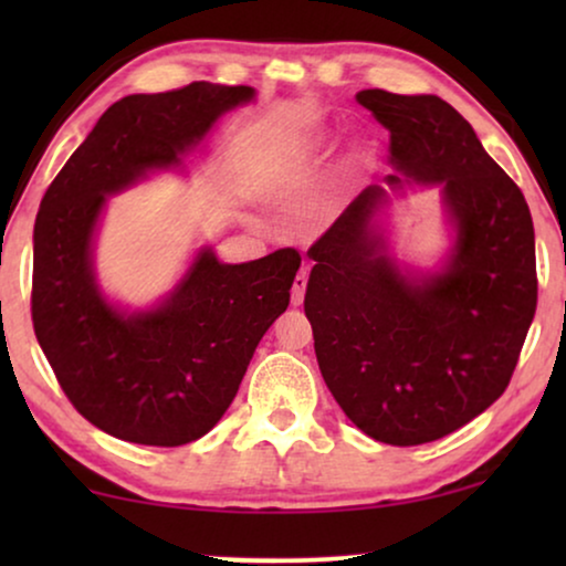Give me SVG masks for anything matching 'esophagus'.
Listing matches in <instances>:
<instances>
[{
    "label": "esophagus",
    "instance_id": "1",
    "mask_svg": "<svg viewBox=\"0 0 566 566\" xmlns=\"http://www.w3.org/2000/svg\"><path fill=\"white\" fill-rule=\"evenodd\" d=\"M306 283H308V275H306V270H298V275L293 277V285H291V304H293V306H298L301 301H304Z\"/></svg>",
    "mask_w": 566,
    "mask_h": 566
}]
</instances>
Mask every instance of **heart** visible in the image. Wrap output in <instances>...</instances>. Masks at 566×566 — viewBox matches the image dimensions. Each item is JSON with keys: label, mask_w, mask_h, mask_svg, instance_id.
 Returning a JSON list of instances; mask_svg holds the SVG:
<instances>
[{"label": "heart", "mask_w": 566, "mask_h": 566, "mask_svg": "<svg viewBox=\"0 0 566 566\" xmlns=\"http://www.w3.org/2000/svg\"><path fill=\"white\" fill-rule=\"evenodd\" d=\"M329 151V138H312V142L304 144H291L289 149H283V154H277L273 172L283 180H298L304 177L308 169H314L319 161L327 157ZM376 159V149L374 144H355L350 151H347L345 159V172L350 177H358L366 172V169L374 165Z\"/></svg>", "instance_id": "b5f03b06"}]
</instances>
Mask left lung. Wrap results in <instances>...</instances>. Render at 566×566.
<instances>
[{"mask_svg": "<svg viewBox=\"0 0 566 566\" xmlns=\"http://www.w3.org/2000/svg\"><path fill=\"white\" fill-rule=\"evenodd\" d=\"M407 180L440 185L455 227L443 273L405 277L374 231L370 185L308 247L304 312L324 384L374 440L422 446L482 415L507 389L536 314L533 219L474 128L436 95L363 90ZM386 182L401 185L399 175Z\"/></svg>", "mask_w": 566, "mask_h": 566, "instance_id": "8db88e82", "label": "left lung"}]
</instances>
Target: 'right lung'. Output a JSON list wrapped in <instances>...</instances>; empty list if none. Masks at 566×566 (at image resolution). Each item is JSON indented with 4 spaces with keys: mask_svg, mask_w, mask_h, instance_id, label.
<instances>
[{
    "mask_svg": "<svg viewBox=\"0 0 566 566\" xmlns=\"http://www.w3.org/2000/svg\"><path fill=\"white\" fill-rule=\"evenodd\" d=\"M252 87L192 82L107 107L41 200L33 231V329L76 412L107 436L175 448L221 420L270 324L289 308L296 250L223 265L211 250L151 312L107 304L92 273L105 198L180 165Z\"/></svg>",
    "mask_w": 566,
    "mask_h": 566,
    "instance_id": "1",
    "label": "right lung"
}]
</instances>
